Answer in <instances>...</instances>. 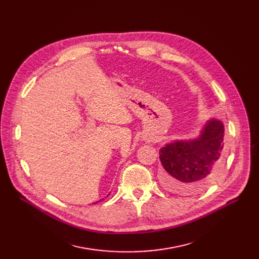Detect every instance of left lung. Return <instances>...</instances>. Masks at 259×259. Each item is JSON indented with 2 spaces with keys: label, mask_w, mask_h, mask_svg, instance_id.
<instances>
[{
  "label": "left lung",
  "mask_w": 259,
  "mask_h": 259,
  "mask_svg": "<svg viewBox=\"0 0 259 259\" xmlns=\"http://www.w3.org/2000/svg\"><path fill=\"white\" fill-rule=\"evenodd\" d=\"M224 125L209 119L194 138L175 139L159 151L163 166L161 181L167 190L193 195L205 190L218 177L222 165Z\"/></svg>",
  "instance_id": "obj_1"
}]
</instances>
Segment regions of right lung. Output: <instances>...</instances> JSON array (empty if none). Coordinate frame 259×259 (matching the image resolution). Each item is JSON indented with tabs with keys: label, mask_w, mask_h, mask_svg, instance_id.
<instances>
[{
	"label": "right lung",
	"mask_w": 259,
	"mask_h": 259,
	"mask_svg": "<svg viewBox=\"0 0 259 259\" xmlns=\"http://www.w3.org/2000/svg\"><path fill=\"white\" fill-rule=\"evenodd\" d=\"M102 200H103V198H102Z\"/></svg>",
	"instance_id": "obj_1"
}]
</instances>
